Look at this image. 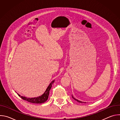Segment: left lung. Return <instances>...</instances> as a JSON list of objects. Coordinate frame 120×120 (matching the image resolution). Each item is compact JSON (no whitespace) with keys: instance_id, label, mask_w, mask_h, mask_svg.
Returning a JSON list of instances; mask_svg holds the SVG:
<instances>
[{"instance_id":"left-lung-1","label":"left lung","mask_w":120,"mask_h":120,"mask_svg":"<svg viewBox=\"0 0 120 120\" xmlns=\"http://www.w3.org/2000/svg\"><path fill=\"white\" fill-rule=\"evenodd\" d=\"M72 97H73V98L74 99H75V101H77L78 102H80V103H86V102H83V101H79V100H77V99H75V98L73 96V95H72Z\"/></svg>"}]
</instances>
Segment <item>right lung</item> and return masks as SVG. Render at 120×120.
Here are the masks:
<instances>
[{
	"label": "right lung",
	"instance_id": "right-lung-1",
	"mask_svg": "<svg viewBox=\"0 0 120 120\" xmlns=\"http://www.w3.org/2000/svg\"><path fill=\"white\" fill-rule=\"evenodd\" d=\"M55 82V80H53V81H52L49 85V86L47 87V89H46L45 91V93L41 96H39L38 97H34V98H27L26 97H23V96H20V95H19V94H18L20 96V97L24 100H26L28 102H31V103H33V104H42L45 102V101H46L48 98V96H49V91L52 87V84L54 82Z\"/></svg>",
	"mask_w": 120,
	"mask_h": 120
}]
</instances>
